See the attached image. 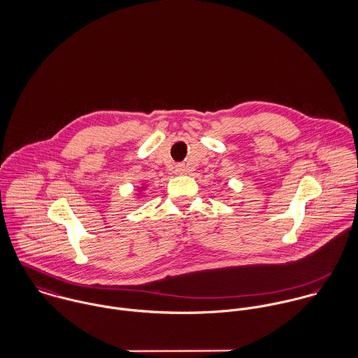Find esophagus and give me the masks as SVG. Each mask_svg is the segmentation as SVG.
<instances>
[{
    "mask_svg": "<svg viewBox=\"0 0 358 358\" xmlns=\"http://www.w3.org/2000/svg\"><path fill=\"white\" fill-rule=\"evenodd\" d=\"M176 172H178V173H185V172H186V166L182 165V164H180V165H176Z\"/></svg>",
    "mask_w": 358,
    "mask_h": 358,
    "instance_id": "esophagus-1",
    "label": "esophagus"
}]
</instances>
